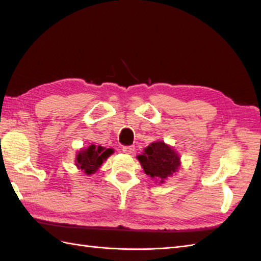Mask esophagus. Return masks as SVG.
Instances as JSON below:
<instances>
[{
	"mask_svg": "<svg viewBox=\"0 0 261 261\" xmlns=\"http://www.w3.org/2000/svg\"><path fill=\"white\" fill-rule=\"evenodd\" d=\"M122 150H123V152L130 154L135 151V147L134 146H124L123 148H122Z\"/></svg>",
	"mask_w": 261,
	"mask_h": 261,
	"instance_id": "esophagus-1",
	"label": "esophagus"
}]
</instances>
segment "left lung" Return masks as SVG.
<instances>
[{
  "label": "left lung",
  "mask_w": 261,
  "mask_h": 261,
  "mask_svg": "<svg viewBox=\"0 0 261 261\" xmlns=\"http://www.w3.org/2000/svg\"><path fill=\"white\" fill-rule=\"evenodd\" d=\"M137 158L145 173L156 179V181H159V184L176 173L180 166L178 153L164 141L152 142Z\"/></svg>",
  "instance_id": "left-lung-1"
}]
</instances>
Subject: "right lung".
<instances>
[{"mask_svg":"<svg viewBox=\"0 0 261 261\" xmlns=\"http://www.w3.org/2000/svg\"><path fill=\"white\" fill-rule=\"evenodd\" d=\"M112 153L113 149H105L101 146L96 147L91 145L86 149H81L79 153L76 154L75 165L86 175L95 174L104 160H107Z\"/></svg>","mask_w":261,"mask_h":261,"instance_id":"obj_1","label":"right lung"}]
</instances>
